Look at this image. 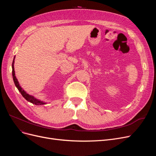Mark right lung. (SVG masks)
Returning a JSON list of instances; mask_svg holds the SVG:
<instances>
[{"instance_id":"add662e5","label":"right lung","mask_w":156,"mask_h":156,"mask_svg":"<svg viewBox=\"0 0 156 156\" xmlns=\"http://www.w3.org/2000/svg\"><path fill=\"white\" fill-rule=\"evenodd\" d=\"M14 58H15V57H14ZM14 58H13V62H12V76H13V79L14 83H15L16 87L18 89V90L20 92V93L21 94V95L23 96V97L24 98H25L26 100H27L28 101H29V102L33 103V104L36 105L45 104L46 103L43 102V101H40V100H37V99L35 98L34 96L29 95V94H27L26 92H25L24 90H23L22 89V88L20 86V84H19V82H18L17 79H16V75H15V71H14V66H13Z\"/></svg>"}]
</instances>
